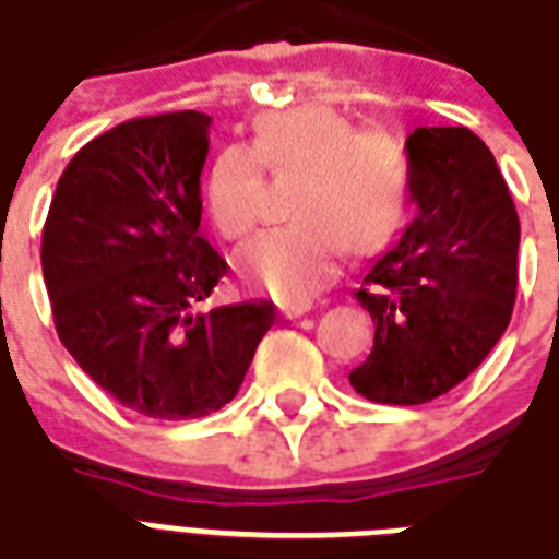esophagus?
I'll use <instances>...</instances> for the list:
<instances>
[{
    "mask_svg": "<svg viewBox=\"0 0 559 559\" xmlns=\"http://www.w3.org/2000/svg\"><path fill=\"white\" fill-rule=\"evenodd\" d=\"M309 309H312V304H285V306H280L283 318H300V314H306Z\"/></svg>",
    "mask_w": 559,
    "mask_h": 559,
    "instance_id": "34e87169",
    "label": "esophagus"
}]
</instances>
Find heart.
Instances as JSON below:
<instances>
[{"label": "heart", "instance_id": "heart-1", "mask_svg": "<svg viewBox=\"0 0 559 559\" xmlns=\"http://www.w3.org/2000/svg\"><path fill=\"white\" fill-rule=\"evenodd\" d=\"M300 174L297 224L253 238L235 271L253 292L306 304L333 283L344 250L374 253L404 226L409 167L394 138L356 129L326 105H297L255 120L250 146H224L205 176V215L226 241L245 238L259 217L262 170Z\"/></svg>", "mask_w": 559, "mask_h": 559}]
</instances>
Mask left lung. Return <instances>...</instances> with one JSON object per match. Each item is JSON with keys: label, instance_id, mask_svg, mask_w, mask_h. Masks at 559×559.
<instances>
[{"label": "left lung", "instance_id": "obj_1", "mask_svg": "<svg viewBox=\"0 0 559 559\" xmlns=\"http://www.w3.org/2000/svg\"><path fill=\"white\" fill-rule=\"evenodd\" d=\"M406 155L418 212L356 292L377 330L350 371L362 397L394 406L463 383L510 324L519 285V215L489 146L465 126H421Z\"/></svg>", "mask_w": 559, "mask_h": 559}]
</instances>
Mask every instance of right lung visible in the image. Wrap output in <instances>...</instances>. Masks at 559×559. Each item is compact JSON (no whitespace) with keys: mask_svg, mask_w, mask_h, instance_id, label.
<instances>
[{"mask_svg":"<svg viewBox=\"0 0 559 559\" xmlns=\"http://www.w3.org/2000/svg\"><path fill=\"white\" fill-rule=\"evenodd\" d=\"M200 111L135 117L73 155L44 224L58 338L117 404L185 421L229 404L274 304L194 314L229 271L200 235L209 155Z\"/></svg>","mask_w":559,"mask_h":559,"instance_id":"add662e5","label":"right lung"}]
</instances>
